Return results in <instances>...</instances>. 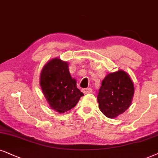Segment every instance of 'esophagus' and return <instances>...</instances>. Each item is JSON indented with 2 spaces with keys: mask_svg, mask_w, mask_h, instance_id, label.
Masks as SVG:
<instances>
[{
  "mask_svg": "<svg viewBox=\"0 0 158 158\" xmlns=\"http://www.w3.org/2000/svg\"><path fill=\"white\" fill-rule=\"evenodd\" d=\"M82 92H84V94H89L92 93V89L91 88H85V89H82Z\"/></svg>",
  "mask_w": 158,
  "mask_h": 158,
  "instance_id": "obj_1",
  "label": "esophagus"
}]
</instances>
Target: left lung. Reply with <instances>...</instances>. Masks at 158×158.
<instances>
[{"mask_svg": "<svg viewBox=\"0 0 158 158\" xmlns=\"http://www.w3.org/2000/svg\"><path fill=\"white\" fill-rule=\"evenodd\" d=\"M134 94V84L129 73L123 70L109 73L99 90V108L106 117L115 118L129 108Z\"/></svg>", "mask_w": 158, "mask_h": 158, "instance_id": "8db88e82", "label": "left lung"}]
</instances>
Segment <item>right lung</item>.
I'll return each mask as SVG.
<instances>
[{
  "label": "right lung",
  "mask_w": 158,
  "mask_h": 158,
  "mask_svg": "<svg viewBox=\"0 0 158 158\" xmlns=\"http://www.w3.org/2000/svg\"><path fill=\"white\" fill-rule=\"evenodd\" d=\"M40 85L50 108L59 113L70 110L84 94L77 87V81L69 72V63L54 58L42 69Z\"/></svg>",
  "instance_id": "obj_1"
}]
</instances>
